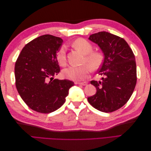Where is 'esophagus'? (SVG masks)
Segmentation results:
<instances>
[{
  "instance_id": "34e87169",
  "label": "esophagus",
  "mask_w": 151,
  "mask_h": 151,
  "mask_svg": "<svg viewBox=\"0 0 151 151\" xmlns=\"http://www.w3.org/2000/svg\"><path fill=\"white\" fill-rule=\"evenodd\" d=\"M75 84L81 85V86H86L88 84V83H86V82H84V83H78V82H76V83H75Z\"/></svg>"
}]
</instances>
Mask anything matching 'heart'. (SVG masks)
I'll return each instance as SVG.
<instances>
[{
	"label": "heart",
	"instance_id": "1",
	"mask_svg": "<svg viewBox=\"0 0 151 151\" xmlns=\"http://www.w3.org/2000/svg\"><path fill=\"white\" fill-rule=\"evenodd\" d=\"M73 46L85 55L84 63L88 65H70L63 70V76L72 81H79L88 79L91 69L97 70L104 61V54L101 51H93V46L88 40L79 38L73 43ZM57 59L61 65H65L67 62V52L65 45L62 46L57 53Z\"/></svg>",
	"mask_w": 151,
	"mask_h": 151
}]
</instances>
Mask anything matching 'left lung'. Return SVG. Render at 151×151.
<instances>
[{
    "label": "left lung",
    "instance_id": "left-lung-1",
    "mask_svg": "<svg viewBox=\"0 0 151 151\" xmlns=\"http://www.w3.org/2000/svg\"><path fill=\"white\" fill-rule=\"evenodd\" d=\"M89 39L98 44L104 58L98 72L103 76L102 81H91L96 93L88 98V102L102 112L115 111L127 103L135 88L134 54L124 39L108 32H98Z\"/></svg>",
    "mask_w": 151,
    "mask_h": 151
}]
</instances>
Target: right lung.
I'll use <instances>...</instances> for the list:
<instances>
[{
    "mask_svg": "<svg viewBox=\"0 0 151 151\" xmlns=\"http://www.w3.org/2000/svg\"><path fill=\"white\" fill-rule=\"evenodd\" d=\"M63 40L45 35L22 48L16 62V87L24 103L33 110L49 113L60 108L68 90L74 85L69 80L53 79L60 72L57 58Z\"/></svg>",
    "mask_w": 151,
    "mask_h": 151,
    "instance_id": "right-lung-1",
    "label": "right lung"
}]
</instances>
